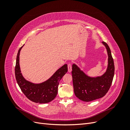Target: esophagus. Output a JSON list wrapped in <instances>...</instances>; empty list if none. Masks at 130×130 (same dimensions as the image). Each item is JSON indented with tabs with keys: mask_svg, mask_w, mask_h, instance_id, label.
<instances>
[{
	"mask_svg": "<svg viewBox=\"0 0 130 130\" xmlns=\"http://www.w3.org/2000/svg\"><path fill=\"white\" fill-rule=\"evenodd\" d=\"M68 72L70 73L72 72V65L70 63H69L68 64Z\"/></svg>",
	"mask_w": 130,
	"mask_h": 130,
	"instance_id": "esophagus-1",
	"label": "esophagus"
}]
</instances>
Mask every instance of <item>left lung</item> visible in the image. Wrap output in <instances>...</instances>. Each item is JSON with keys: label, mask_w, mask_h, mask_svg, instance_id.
<instances>
[{"label": "left lung", "mask_w": 130, "mask_h": 130, "mask_svg": "<svg viewBox=\"0 0 130 130\" xmlns=\"http://www.w3.org/2000/svg\"><path fill=\"white\" fill-rule=\"evenodd\" d=\"M108 55L106 72L100 76H91L86 74L76 65H72V77L75 95L85 102L95 100L103 97L111 87L115 74V65L111 52L107 43L102 42Z\"/></svg>", "instance_id": "1"}]
</instances>
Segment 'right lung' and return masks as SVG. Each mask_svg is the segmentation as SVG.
<instances>
[{
  "mask_svg": "<svg viewBox=\"0 0 130 130\" xmlns=\"http://www.w3.org/2000/svg\"><path fill=\"white\" fill-rule=\"evenodd\" d=\"M24 45L19 49L17 56L15 76L17 84L22 92L30 100L38 104L48 103L57 95L59 82L68 71L67 64L62 66L48 80L41 83L35 84L26 80L23 76L19 65V55Z\"/></svg>",
  "mask_w": 130,
  "mask_h": 130,
  "instance_id": "obj_1",
  "label": "right lung"
}]
</instances>
